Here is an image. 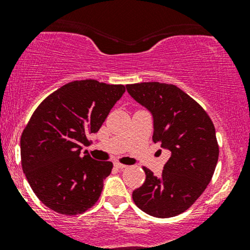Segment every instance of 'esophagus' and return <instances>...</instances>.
Listing matches in <instances>:
<instances>
[{
	"label": "esophagus",
	"instance_id": "obj_1",
	"mask_svg": "<svg viewBox=\"0 0 250 250\" xmlns=\"http://www.w3.org/2000/svg\"><path fill=\"white\" fill-rule=\"evenodd\" d=\"M114 167L117 168V169H125L128 167V166L123 165V163H120V162H115V163H114Z\"/></svg>",
	"mask_w": 250,
	"mask_h": 250
}]
</instances>
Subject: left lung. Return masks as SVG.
I'll return each instance as SVG.
<instances>
[{
	"mask_svg": "<svg viewBox=\"0 0 250 250\" xmlns=\"http://www.w3.org/2000/svg\"><path fill=\"white\" fill-rule=\"evenodd\" d=\"M125 87L153 114V141L171 153L160 177L143 167L146 181L133 191V200L154 217L176 216L191 207L213 177L219 160L214 123L207 111L176 85L142 82Z\"/></svg>",
	"mask_w": 250,
	"mask_h": 250,
	"instance_id": "left-lung-1",
	"label": "left lung"
}]
</instances>
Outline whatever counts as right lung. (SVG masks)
<instances>
[{"mask_svg": "<svg viewBox=\"0 0 250 250\" xmlns=\"http://www.w3.org/2000/svg\"><path fill=\"white\" fill-rule=\"evenodd\" d=\"M125 91L123 84L73 81L45 97L33 113L21 136L22 169L51 210L73 216L97 202L113 163L93 160L81 149Z\"/></svg>", "mask_w": 250, "mask_h": 250, "instance_id": "1", "label": "right lung"}]
</instances>
